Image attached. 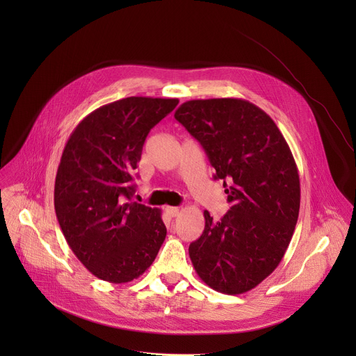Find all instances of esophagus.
<instances>
[{"label": "esophagus", "mask_w": 356, "mask_h": 356, "mask_svg": "<svg viewBox=\"0 0 356 356\" xmlns=\"http://www.w3.org/2000/svg\"><path fill=\"white\" fill-rule=\"evenodd\" d=\"M166 213L170 216V217H177L180 210L177 207H166Z\"/></svg>", "instance_id": "1"}]
</instances>
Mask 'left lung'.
<instances>
[{"label": "left lung", "instance_id": "8db88e82", "mask_svg": "<svg viewBox=\"0 0 356 356\" xmlns=\"http://www.w3.org/2000/svg\"><path fill=\"white\" fill-rule=\"evenodd\" d=\"M175 118L206 150L224 180L229 211L188 246L198 277L225 294L257 287L280 264L300 210V179L275 121L241 98L190 99Z\"/></svg>", "mask_w": 356, "mask_h": 356}]
</instances>
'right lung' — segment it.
I'll use <instances>...</instances> for the list:
<instances>
[{"instance_id": "right-lung-1", "label": "right lung", "mask_w": 356, "mask_h": 356, "mask_svg": "<svg viewBox=\"0 0 356 356\" xmlns=\"http://www.w3.org/2000/svg\"><path fill=\"white\" fill-rule=\"evenodd\" d=\"M177 98L127 97L88 114L72 132L55 181V211L77 259L98 279L128 283L166 238L162 211L131 201L149 131Z\"/></svg>"}]
</instances>
